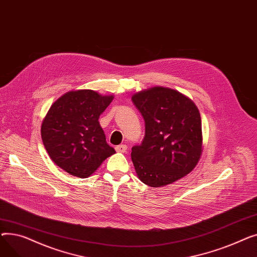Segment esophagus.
Listing matches in <instances>:
<instances>
[{
    "mask_svg": "<svg viewBox=\"0 0 257 257\" xmlns=\"http://www.w3.org/2000/svg\"><path fill=\"white\" fill-rule=\"evenodd\" d=\"M115 150H116V152H119V153H125L127 151V146L126 145H118L115 147Z\"/></svg>",
    "mask_w": 257,
    "mask_h": 257,
    "instance_id": "esophagus-1",
    "label": "esophagus"
}]
</instances>
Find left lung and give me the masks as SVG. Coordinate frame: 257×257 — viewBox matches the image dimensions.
<instances>
[{
	"instance_id": "left-lung-1",
	"label": "left lung",
	"mask_w": 257,
	"mask_h": 257,
	"mask_svg": "<svg viewBox=\"0 0 257 257\" xmlns=\"http://www.w3.org/2000/svg\"><path fill=\"white\" fill-rule=\"evenodd\" d=\"M132 102L145 120L144 140L131 152L141 181L159 187L193 171L202 152L201 116L194 102L166 87L140 91Z\"/></svg>"
}]
</instances>
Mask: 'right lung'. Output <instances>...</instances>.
<instances>
[{
	"label": "right lung",
	"mask_w": 257,
	"mask_h": 257,
	"mask_svg": "<svg viewBox=\"0 0 257 257\" xmlns=\"http://www.w3.org/2000/svg\"><path fill=\"white\" fill-rule=\"evenodd\" d=\"M85 89L64 93L43 121L42 139L51 159L73 176L86 178L114 154L106 143L99 116L112 101Z\"/></svg>",
	"instance_id": "obj_1"
}]
</instances>
